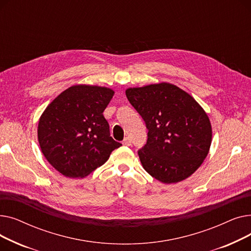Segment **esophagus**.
Wrapping results in <instances>:
<instances>
[{
	"label": "esophagus",
	"instance_id": "obj_1",
	"mask_svg": "<svg viewBox=\"0 0 251 251\" xmlns=\"http://www.w3.org/2000/svg\"><path fill=\"white\" fill-rule=\"evenodd\" d=\"M122 143H123V146H125V147H130L131 146V140H130L129 137H126V138H124Z\"/></svg>",
	"mask_w": 251,
	"mask_h": 251
}]
</instances>
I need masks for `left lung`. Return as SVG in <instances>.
<instances>
[{
    "mask_svg": "<svg viewBox=\"0 0 251 251\" xmlns=\"http://www.w3.org/2000/svg\"><path fill=\"white\" fill-rule=\"evenodd\" d=\"M149 130L138 151L143 169L165 184L185 180L199 169L212 143L207 114L189 94L168 82L126 89Z\"/></svg>",
    "mask_w": 251,
    "mask_h": 251,
    "instance_id": "left-lung-1",
    "label": "left lung"
}]
</instances>
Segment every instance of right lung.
<instances>
[{"label":"right lung","mask_w":251,"mask_h":251,"mask_svg":"<svg viewBox=\"0 0 251 251\" xmlns=\"http://www.w3.org/2000/svg\"><path fill=\"white\" fill-rule=\"evenodd\" d=\"M114 94L103 86L73 85L61 92L42 114L37 127L39 147L62 175L84 178L122 146L111 137L102 115Z\"/></svg>","instance_id":"obj_1"}]
</instances>
